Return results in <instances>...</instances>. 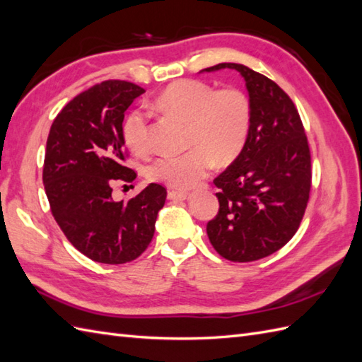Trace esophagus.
Instances as JSON below:
<instances>
[{"mask_svg": "<svg viewBox=\"0 0 362 362\" xmlns=\"http://www.w3.org/2000/svg\"><path fill=\"white\" fill-rule=\"evenodd\" d=\"M189 198V192L186 190H170L169 192V199H176V201H182Z\"/></svg>", "mask_w": 362, "mask_h": 362, "instance_id": "esophagus-1", "label": "esophagus"}]
</instances>
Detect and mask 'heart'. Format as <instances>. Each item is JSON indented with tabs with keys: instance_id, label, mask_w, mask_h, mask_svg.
<instances>
[{
	"instance_id": "b5f03b06",
	"label": "heart",
	"mask_w": 362,
	"mask_h": 362,
	"mask_svg": "<svg viewBox=\"0 0 362 362\" xmlns=\"http://www.w3.org/2000/svg\"><path fill=\"white\" fill-rule=\"evenodd\" d=\"M156 104L189 122L187 147L182 155H163L147 167L155 182L176 189L195 186L219 165L232 164L244 151L250 135L253 107L249 95L238 87L216 90L198 79L176 81L160 93ZM124 139L136 155L152 148L151 124L144 110H134L124 122Z\"/></svg>"
}]
</instances>
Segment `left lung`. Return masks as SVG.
Listing matches in <instances>:
<instances>
[{"mask_svg": "<svg viewBox=\"0 0 362 362\" xmlns=\"http://www.w3.org/2000/svg\"><path fill=\"white\" fill-rule=\"evenodd\" d=\"M235 69L253 107L243 153L216 176L219 210L207 223L214 249L233 262L278 252L303 221L312 187V160L301 117L281 87L247 66L221 63L206 72Z\"/></svg>", "mask_w": 362, "mask_h": 362, "instance_id": "obj_1", "label": "left lung"}]
</instances>
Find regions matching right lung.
I'll return each mask as SVG.
<instances>
[{"label": "right lung", "instance_id": "add662e5", "mask_svg": "<svg viewBox=\"0 0 362 362\" xmlns=\"http://www.w3.org/2000/svg\"><path fill=\"white\" fill-rule=\"evenodd\" d=\"M144 93L134 83L109 79L76 95L50 127L42 182L52 215L76 250L92 261L124 264L151 244L167 190L148 184L135 198L113 201L117 182H132L122 121Z\"/></svg>", "mask_w": 362, "mask_h": 362}]
</instances>
